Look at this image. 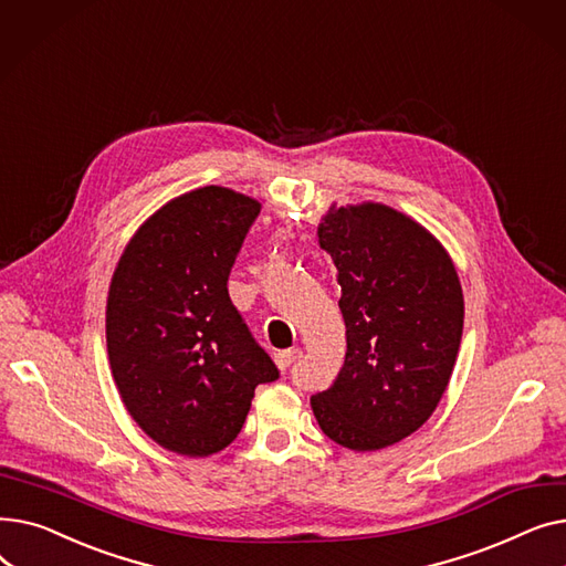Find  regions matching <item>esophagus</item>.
Wrapping results in <instances>:
<instances>
[{
	"label": "esophagus",
	"instance_id": "obj_1",
	"mask_svg": "<svg viewBox=\"0 0 566 566\" xmlns=\"http://www.w3.org/2000/svg\"><path fill=\"white\" fill-rule=\"evenodd\" d=\"M303 358V350L301 348H289V350H280L275 353V363L280 369H289L291 365H295Z\"/></svg>",
	"mask_w": 566,
	"mask_h": 566
}]
</instances>
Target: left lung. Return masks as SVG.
I'll return each instance as SVG.
<instances>
[{
	"label": "left lung",
	"mask_w": 566,
	"mask_h": 566,
	"mask_svg": "<svg viewBox=\"0 0 566 566\" xmlns=\"http://www.w3.org/2000/svg\"><path fill=\"white\" fill-rule=\"evenodd\" d=\"M318 245L337 265L346 360L312 397L321 431L376 452L418 431L448 390L463 333V291L438 238L392 206L333 203Z\"/></svg>",
	"instance_id": "1"
}]
</instances>
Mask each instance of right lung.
Returning a JSON list of instances; mask_svg holds the SVG:
<instances>
[{"instance_id":"1","label":"right lung","mask_w":566,"mask_h":566,"mask_svg":"<svg viewBox=\"0 0 566 566\" xmlns=\"http://www.w3.org/2000/svg\"><path fill=\"white\" fill-rule=\"evenodd\" d=\"M261 211L203 186L148 218L118 256L105 335L116 390L160 448L201 459L241 433L259 382L280 376L233 307L227 280Z\"/></svg>"}]
</instances>
